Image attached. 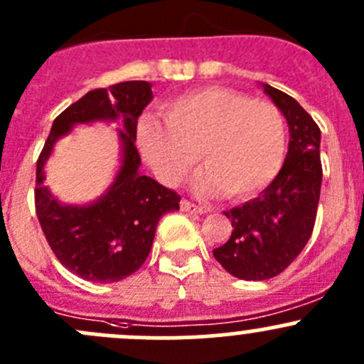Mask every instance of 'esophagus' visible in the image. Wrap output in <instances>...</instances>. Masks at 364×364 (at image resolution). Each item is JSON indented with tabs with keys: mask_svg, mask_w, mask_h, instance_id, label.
<instances>
[{
	"mask_svg": "<svg viewBox=\"0 0 364 364\" xmlns=\"http://www.w3.org/2000/svg\"><path fill=\"white\" fill-rule=\"evenodd\" d=\"M181 209L183 211H188V213H197V215H203V213L208 211V209L203 208V205H197L193 203H190L188 199H181Z\"/></svg>",
	"mask_w": 364,
	"mask_h": 364,
	"instance_id": "esophagus-1",
	"label": "esophagus"
}]
</instances>
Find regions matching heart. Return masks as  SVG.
I'll return each mask as SVG.
<instances>
[{"mask_svg": "<svg viewBox=\"0 0 364 364\" xmlns=\"http://www.w3.org/2000/svg\"><path fill=\"white\" fill-rule=\"evenodd\" d=\"M164 119L142 117L137 144L165 185L181 183L199 155L200 190L245 199L266 188L284 164L287 128L271 102L205 87L167 102Z\"/></svg>", "mask_w": 364, "mask_h": 364, "instance_id": "heart-1", "label": "heart"}]
</instances>
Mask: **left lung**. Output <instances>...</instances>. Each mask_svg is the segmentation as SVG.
Returning a JSON list of instances; mask_svg holds the SVG:
<instances>
[{"mask_svg": "<svg viewBox=\"0 0 364 364\" xmlns=\"http://www.w3.org/2000/svg\"><path fill=\"white\" fill-rule=\"evenodd\" d=\"M289 123V153L277 178L255 199L225 216L232 234L213 255L241 280H269L287 269L314 232L322 185L321 128L292 97L264 86Z\"/></svg>", "mask_w": 364, "mask_h": 364, "instance_id": "8db88e82", "label": "left lung"}]
</instances>
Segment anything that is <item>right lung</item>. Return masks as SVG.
Masks as SVG:
<instances>
[{"label":"right lung","instance_id":"add662e5","mask_svg":"<svg viewBox=\"0 0 364 364\" xmlns=\"http://www.w3.org/2000/svg\"><path fill=\"white\" fill-rule=\"evenodd\" d=\"M151 84L127 80L98 87L65 109L54 119L36 160L35 209L56 259L84 280L112 284L130 277L148 259L159 220L179 209L181 197L155 179L139 174L141 155L135 146L137 117L151 102ZM124 117V165L104 198L84 208L61 206L43 186V164L53 142L75 122Z\"/></svg>","mask_w":364,"mask_h":364}]
</instances>
